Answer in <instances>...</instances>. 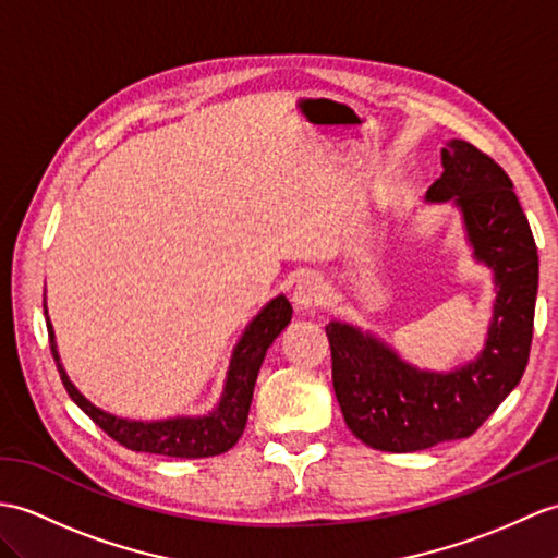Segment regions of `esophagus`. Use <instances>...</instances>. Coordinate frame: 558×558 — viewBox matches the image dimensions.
Returning <instances> with one entry per match:
<instances>
[{"label":"esophagus","instance_id":"34e87169","mask_svg":"<svg viewBox=\"0 0 558 558\" xmlns=\"http://www.w3.org/2000/svg\"><path fill=\"white\" fill-rule=\"evenodd\" d=\"M326 294H328L326 280H323L318 274H306V276H302L300 282H296L292 302L296 308L308 311V308H316L326 302Z\"/></svg>","mask_w":558,"mask_h":558}]
</instances>
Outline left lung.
Listing matches in <instances>:
<instances>
[{
	"label": "left lung",
	"instance_id": "obj_1",
	"mask_svg": "<svg viewBox=\"0 0 558 558\" xmlns=\"http://www.w3.org/2000/svg\"><path fill=\"white\" fill-rule=\"evenodd\" d=\"M442 166L425 199L459 206L473 256L495 274L481 356L449 373L421 371L371 332L326 326L344 423L364 445L397 454L471 437L521 383L533 344L539 262L511 178L465 140L447 142Z\"/></svg>",
	"mask_w": 558,
	"mask_h": 558
}]
</instances>
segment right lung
I'll list each match as a JSON object with an SVG mask.
<instances>
[{
    "instance_id": "right-lung-1",
    "label": "right lung",
    "mask_w": 558,
    "mask_h": 558,
    "mask_svg": "<svg viewBox=\"0 0 558 558\" xmlns=\"http://www.w3.org/2000/svg\"><path fill=\"white\" fill-rule=\"evenodd\" d=\"M290 320H292V306L288 302V296L278 294L276 300H270L262 311H258L256 318L247 326V330L242 332V338L230 359L223 397H220L218 407L209 413V416H197V418L180 416V418H166V421H128L97 409L93 401H87L81 392H77V387L69 380L66 371H63L57 344H54V328H51L49 318H47V332L51 342V354H54L57 368L61 373V380H63V387H66L69 397L111 439H116V442L133 451H149V454H161V457H173V459H206V457L223 454V451H228L242 437L244 425H247V416H250L256 375L264 364L266 349L274 344V340L284 330V326H288Z\"/></svg>"
}]
</instances>
